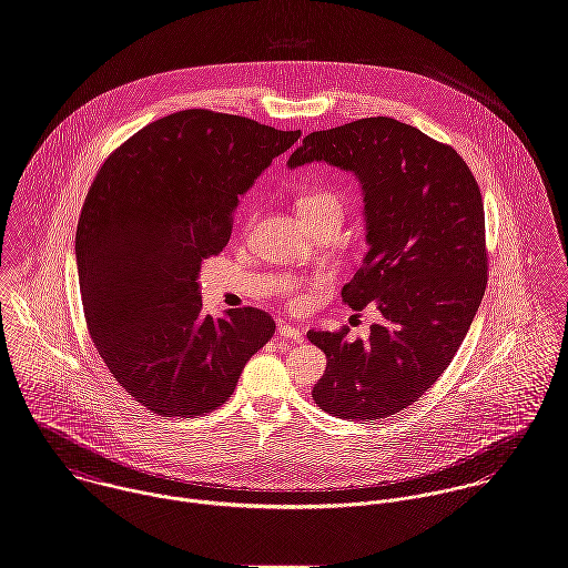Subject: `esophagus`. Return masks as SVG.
I'll list each match as a JSON object with an SVG mask.
<instances>
[{
	"label": "esophagus",
	"mask_w": 568,
	"mask_h": 568,
	"mask_svg": "<svg viewBox=\"0 0 568 568\" xmlns=\"http://www.w3.org/2000/svg\"><path fill=\"white\" fill-rule=\"evenodd\" d=\"M277 332H280V336L286 338V341H293V343H302V341H304V334H302L295 325L280 323V325H277Z\"/></svg>",
	"instance_id": "esophagus-1"
}]
</instances>
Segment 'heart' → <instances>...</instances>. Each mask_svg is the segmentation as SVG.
Wrapping results in <instances>:
<instances>
[{"label": "heart", "mask_w": 568, "mask_h": 568, "mask_svg": "<svg viewBox=\"0 0 568 568\" xmlns=\"http://www.w3.org/2000/svg\"><path fill=\"white\" fill-rule=\"evenodd\" d=\"M297 210L302 216H312V214H321V212H336L343 214V204L341 197L327 189H310L304 191L297 200ZM286 297L291 306H300L302 304V295L297 293V288L293 284H288L286 288Z\"/></svg>", "instance_id": "b5f03b06"}]
</instances>
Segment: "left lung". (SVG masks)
Wrapping results in <instances>:
<instances>
[{"mask_svg":"<svg viewBox=\"0 0 568 568\" xmlns=\"http://www.w3.org/2000/svg\"><path fill=\"white\" fill-rule=\"evenodd\" d=\"M310 162L361 182L368 252L343 302L382 312L368 341L310 329L327 356L312 397L325 413L373 423L413 406L465 341L488 280L481 193L454 148L390 116L312 132L288 169Z\"/></svg>","mask_w":568,"mask_h":568,"instance_id":"1","label":"left lung"}]
</instances>
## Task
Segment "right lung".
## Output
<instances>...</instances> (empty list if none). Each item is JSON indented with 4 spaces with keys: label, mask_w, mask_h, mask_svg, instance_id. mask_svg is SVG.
Instances as JSON below:
<instances>
[{
    "label": "right lung",
    "mask_w": 568,
    "mask_h": 568,
    "mask_svg": "<svg viewBox=\"0 0 568 568\" xmlns=\"http://www.w3.org/2000/svg\"><path fill=\"white\" fill-rule=\"evenodd\" d=\"M300 136L195 108L145 125L103 162L75 234L82 306L108 371L148 410L219 408L275 334L258 308L206 314L197 280L227 245L241 195Z\"/></svg>",
    "instance_id": "obj_1"
}]
</instances>
